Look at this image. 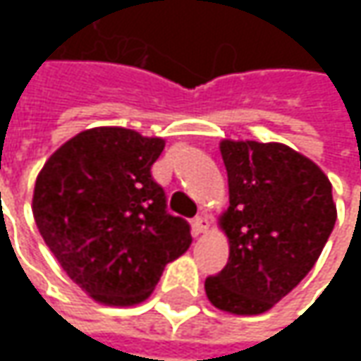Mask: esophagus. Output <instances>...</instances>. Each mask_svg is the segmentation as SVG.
I'll return each instance as SVG.
<instances>
[{"label":"esophagus","mask_w":361,"mask_h":361,"mask_svg":"<svg viewBox=\"0 0 361 361\" xmlns=\"http://www.w3.org/2000/svg\"><path fill=\"white\" fill-rule=\"evenodd\" d=\"M209 227H211V216L209 215L201 213V215L192 219V231H195V235L207 233V231H209Z\"/></svg>","instance_id":"34e87169"}]
</instances>
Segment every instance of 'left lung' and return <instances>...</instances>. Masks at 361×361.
Wrapping results in <instances>:
<instances>
[{
  "label": "left lung",
  "instance_id": "1",
  "mask_svg": "<svg viewBox=\"0 0 361 361\" xmlns=\"http://www.w3.org/2000/svg\"><path fill=\"white\" fill-rule=\"evenodd\" d=\"M229 209L221 229L229 261L207 277L209 301L235 315L271 310L312 271L334 231L331 183L307 157L279 142L223 140Z\"/></svg>",
  "mask_w": 361,
  "mask_h": 361
}]
</instances>
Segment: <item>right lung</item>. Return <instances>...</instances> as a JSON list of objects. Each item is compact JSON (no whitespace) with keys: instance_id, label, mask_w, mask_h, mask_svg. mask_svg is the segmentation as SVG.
<instances>
[{"instance_id":"obj_1","label":"right lung","mask_w":361,"mask_h":361,"mask_svg":"<svg viewBox=\"0 0 361 361\" xmlns=\"http://www.w3.org/2000/svg\"><path fill=\"white\" fill-rule=\"evenodd\" d=\"M162 148V138L100 126L70 138L37 174L32 211L39 235L68 277L100 303L145 301L166 263L192 243L150 173Z\"/></svg>"}]
</instances>
